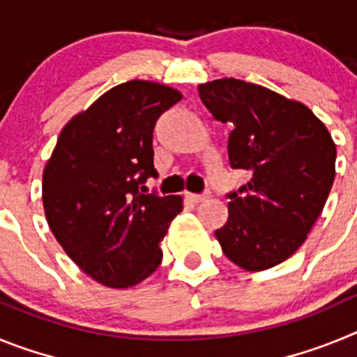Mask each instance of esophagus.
<instances>
[{
	"mask_svg": "<svg viewBox=\"0 0 357 357\" xmlns=\"http://www.w3.org/2000/svg\"><path fill=\"white\" fill-rule=\"evenodd\" d=\"M185 200H189L191 204H198V202H204L209 198V193H204V195H197V193H185L184 195Z\"/></svg>",
	"mask_w": 357,
	"mask_h": 357,
	"instance_id": "34e87169",
	"label": "esophagus"
}]
</instances>
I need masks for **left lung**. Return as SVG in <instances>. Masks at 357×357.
Wrapping results in <instances>:
<instances>
[{
    "mask_svg": "<svg viewBox=\"0 0 357 357\" xmlns=\"http://www.w3.org/2000/svg\"><path fill=\"white\" fill-rule=\"evenodd\" d=\"M214 119L229 123V160L252 178L230 193L229 220L214 234L247 272L291 257L307 239L334 182L336 144L301 102L263 85L220 78L198 85Z\"/></svg>",
    "mask_w": 357,
    "mask_h": 357,
    "instance_id": "left-lung-1",
    "label": "left lung"
}]
</instances>
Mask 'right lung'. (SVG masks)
I'll use <instances>...</instances> for the list:
<instances>
[{"instance_id":"add662e5","label":"right lung","mask_w":357,"mask_h":357,"mask_svg":"<svg viewBox=\"0 0 357 357\" xmlns=\"http://www.w3.org/2000/svg\"><path fill=\"white\" fill-rule=\"evenodd\" d=\"M181 100L178 91L157 82L116 85L69 119L46 162L43 206L50 229L73 263L100 284L130 288L162 261L159 245L182 198L143 195L139 188L157 176V119Z\"/></svg>"}]
</instances>
